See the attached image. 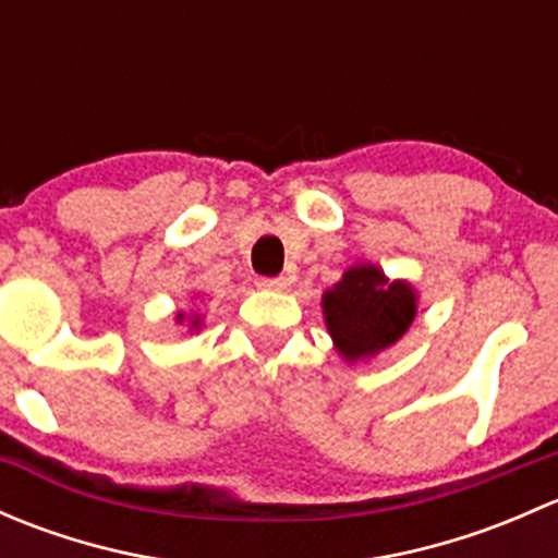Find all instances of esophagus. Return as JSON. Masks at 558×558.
Returning a JSON list of instances; mask_svg holds the SVG:
<instances>
[{
    "label": "esophagus",
    "instance_id": "obj_1",
    "mask_svg": "<svg viewBox=\"0 0 558 558\" xmlns=\"http://www.w3.org/2000/svg\"><path fill=\"white\" fill-rule=\"evenodd\" d=\"M256 286L258 289H267V291H286L291 286V280L283 278V275H280V278H258Z\"/></svg>",
    "mask_w": 558,
    "mask_h": 558
}]
</instances>
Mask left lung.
Wrapping results in <instances>:
<instances>
[{"mask_svg":"<svg viewBox=\"0 0 558 558\" xmlns=\"http://www.w3.org/2000/svg\"><path fill=\"white\" fill-rule=\"evenodd\" d=\"M324 315L337 351L348 359L373 356L397 342L415 318L408 283H388L378 267H353L324 294Z\"/></svg>","mask_w":558,"mask_h":558,"instance_id":"1","label":"left lung"}]
</instances>
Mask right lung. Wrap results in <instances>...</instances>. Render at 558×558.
<instances>
[{
  "label": "right lung",
  "instance_id": "obj_1",
  "mask_svg": "<svg viewBox=\"0 0 558 558\" xmlns=\"http://www.w3.org/2000/svg\"><path fill=\"white\" fill-rule=\"evenodd\" d=\"M180 318H183V313H180V315H178V320H180ZM191 326H196V320H191Z\"/></svg>",
  "mask_w": 558,
  "mask_h": 558
}]
</instances>
